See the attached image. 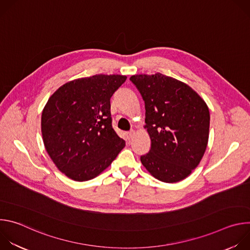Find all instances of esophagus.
<instances>
[{
  "instance_id": "1",
  "label": "esophagus",
  "mask_w": 250,
  "mask_h": 250,
  "mask_svg": "<svg viewBox=\"0 0 250 250\" xmlns=\"http://www.w3.org/2000/svg\"><path fill=\"white\" fill-rule=\"evenodd\" d=\"M133 135H134V130H130V131L126 132V136H127L128 140H130L133 137Z\"/></svg>"
}]
</instances>
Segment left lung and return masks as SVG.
I'll return each instance as SVG.
<instances>
[{
  "instance_id": "1",
  "label": "left lung",
  "mask_w": 250,
  "mask_h": 250,
  "mask_svg": "<svg viewBox=\"0 0 250 250\" xmlns=\"http://www.w3.org/2000/svg\"><path fill=\"white\" fill-rule=\"evenodd\" d=\"M146 104L151 148L140 161L155 179L175 183L200 164L208 140L206 102L186 83L161 73L130 77Z\"/></svg>"
}]
</instances>
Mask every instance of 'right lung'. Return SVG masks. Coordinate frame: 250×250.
I'll use <instances>...</instances> for the list:
<instances>
[{
    "label": "right lung",
    "mask_w": 250,
    "mask_h": 250,
    "mask_svg": "<svg viewBox=\"0 0 250 250\" xmlns=\"http://www.w3.org/2000/svg\"><path fill=\"white\" fill-rule=\"evenodd\" d=\"M125 80L124 75L98 74L69 81L44 105V147L57 169L70 179H94L125 147V141L112 126L110 100Z\"/></svg>",
    "instance_id": "1"
}]
</instances>
